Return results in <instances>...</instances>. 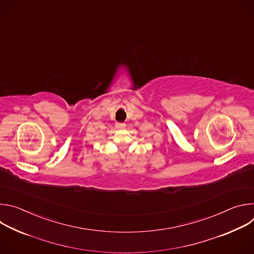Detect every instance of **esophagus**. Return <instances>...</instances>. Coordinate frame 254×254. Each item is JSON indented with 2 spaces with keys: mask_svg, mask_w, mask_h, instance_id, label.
Masks as SVG:
<instances>
[{
  "mask_svg": "<svg viewBox=\"0 0 254 254\" xmlns=\"http://www.w3.org/2000/svg\"><path fill=\"white\" fill-rule=\"evenodd\" d=\"M116 127H117L118 129H122V128L126 127V125L123 124V123H117V124H116Z\"/></svg>",
  "mask_w": 254,
  "mask_h": 254,
  "instance_id": "esophagus-1",
  "label": "esophagus"
}]
</instances>
